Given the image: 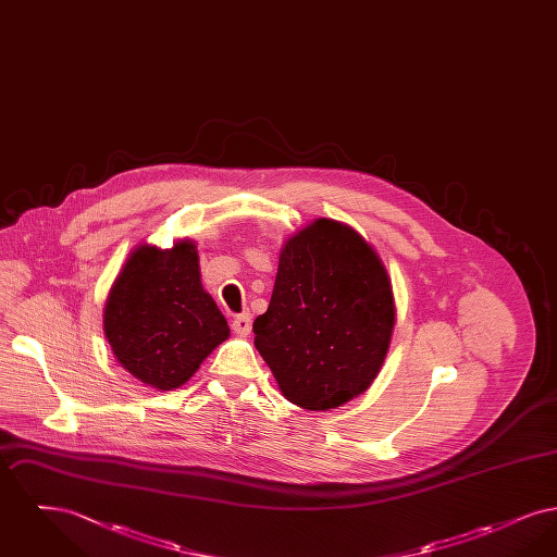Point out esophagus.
I'll return each instance as SVG.
<instances>
[{
    "instance_id": "obj_1",
    "label": "esophagus",
    "mask_w": 557,
    "mask_h": 557,
    "mask_svg": "<svg viewBox=\"0 0 557 557\" xmlns=\"http://www.w3.org/2000/svg\"><path fill=\"white\" fill-rule=\"evenodd\" d=\"M250 327H252V318L250 313H239L232 321V330L238 334V336H248L250 334Z\"/></svg>"
}]
</instances>
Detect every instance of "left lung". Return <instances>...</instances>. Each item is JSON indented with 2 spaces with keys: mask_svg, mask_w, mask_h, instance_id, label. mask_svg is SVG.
I'll use <instances>...</instances> for the list:
<instances>
[{
  "mask_svg": "<svg viewBox=\"0 0 557 557\" xmlns=\"http://www.w3.org/2000/svg\"><path fill=\"white\" fill-rule=\"evenodd\" d=\"M393 325V288L373 248L343 223L318 219L286 242L252 332L284 397L325 411L368 391Z\"/></svg>",
  "mask_w": 557,
  "mask_h": 557,
  "instance_id": "1",
  "label": "left lung"
}]
</instances>
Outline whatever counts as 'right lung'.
<instances>
[{"mask_svg":"<svg viewBox=\"0 0 557 557\" xmlns=\"http://www.w3.org/2000/svg\"><path fill=\"white\" fill-rule=\"evenodd\" d=\"M104 332L114 357L144 384L171 391L196 373L230 336L227 321L200 284L196 246H139L112 284Z\"/></svg>","mask_w":557,"mask_h":557,"instance_id":"1","label":"right lung"}]
</instances>
